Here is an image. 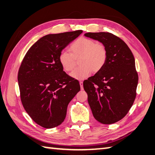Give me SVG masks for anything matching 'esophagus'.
I'll return each instance as SVG.
<instances>
[{
    "instance_id": "1",
    "label": "esophagus",
    "mask_w": 155,
    "mask_h": 155,
    "mask_svg": "<svg viewBox=\"0 0 155 155\" xmlns=\"http://www.w3.org/2000/svg\"><path fill=\"white\" fill-rule=\"evenodd\" d=\"M79 84H80L81 90H83V82H82V81H80V82H79Z\"/></svg>"
}]
</instances>
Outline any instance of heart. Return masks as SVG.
Returning <instances> with one entry per match:
<instances>
[{
	"label": "heart",
	"mask_w": 155,
	"mask_h": 155,
	"mask_svg": "<svg viewBox=\"0 0 155 155\" xmlns=\"http://www.w3.org/2000/svg\"><path fill=\"white\" fill-rule=\"evenodd\" d=\"M70 53L62 51L59 55V62L66 72H71L76 66L78 58L79 67L71 73L77 80H84L91 72L97 73L103 68L107 62L108 52L105 45L97 43L93 39L81 37L74 41L69 47Z\"/></svg>",
	"instance_id": "b5f03b06"
}]
</instances>
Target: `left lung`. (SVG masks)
Wrapping results in <instances>:
<instances>
[{
  "mask_svg": "<svg viewBox=\"0 0 155 155\" xmlns=\"http://www.w3.org/2000/svg\"><path fill=\"white\" fill-rule=\"evenodd\" d=\"M84 36L101 42L108 52L103 68L83 82L88 103L99 123H117L126 116L136 98L139 77L134 56L122 39L110 32H88Z\"/></svg>",
  "mask_w": 155,
  "mask_h": 155,
  "instance_id": "1",
  "label": "left lung"
}]
</instances>
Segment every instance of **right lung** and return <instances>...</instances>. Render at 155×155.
<instances>
[{
    "label": "right lung",
    "mask_w": 155,
    "mask_h": 155,
    "mask_svg": "<svg viewBox=\"0 0 155 155\" xmlns=\"http://www.w3.org/2000/svg\"><path fill=\"white\" fill-rule=\"evenodd\" d=\"M82 32L78 30L44 36L29 48L22 61L18 73L22 104L42 127L60 125L68 103L81 90L78 81L63 71L59 55Z\"/></svg>",
    "instance_id": "add662e5"
}]
</instances>
